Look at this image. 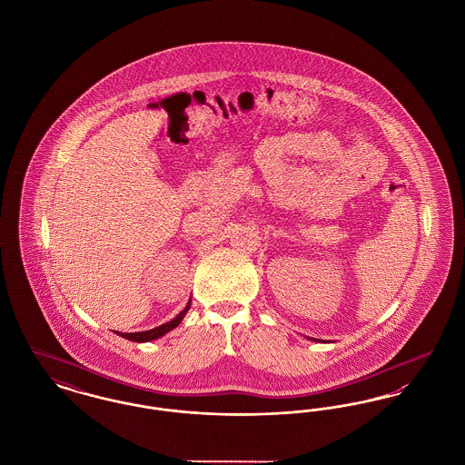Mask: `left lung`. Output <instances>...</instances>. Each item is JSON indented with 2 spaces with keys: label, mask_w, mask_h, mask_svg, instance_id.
Returning <instances> with one entry per match:
<instances>
[{
  "label": "left lung",
  "mask_w": 465,
  "mask_h": 465,
  "mask_svg": "<svg viewBox=\"0 0 465 465\" xmlns=\"http://www.w3.org/2000/svg\"><path fill=\"white\" fill-rule=\"evenodd\" d=\"M313 341H319V340H313Z\"/></svg>",
  "instance_id": "obj_1"
}]
</instances>
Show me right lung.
I'll return each mask as SVG.
<instances>
[{"label":"right lung","mask_w":465,"mask_h":465,"mask_svg":"<svg viewBox=\"0 0 465 465\" xmlns=\"http://www.w3.org/2000/svg\"><path fill=\"white\" fill-rule=\"evenodd\" d=\"M190 305H192V300L188 302V305L184 307V309L181 310L179 313H177L176 317L173 319V321H169V322H165V324H162V326H158V328H153V330H148V331H139V332H118L116 334H120V336H124V338H127V340H131V341H137V343H144V341H152V340H156V338H160V336H163V334H167L169 331H173L174 328H177L179 324H181V321L184 319V315H186V312L190 310Z\"/></svg>","instance_id":"obj_1"}]
</instances>
